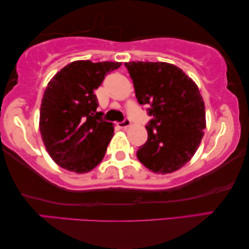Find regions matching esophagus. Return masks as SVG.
<instances>
[{
	"label": "esophagus",
	"instance_id": "34e87169",
	"mask_svg": "<svg viewBox=\"0 0 249 249\" xmlns=\"http://www.w3.org/2000/svg\"><path fill=\"white\" fill-rule=\"evenodd\" d=\"M130 124H131V121H130L129 118H124V119L122 121L118 122V127H119V128H127V127H129Z\"/></svg>",
	"mask_w": 249,
	"mask_h": 249
}]
</instances>
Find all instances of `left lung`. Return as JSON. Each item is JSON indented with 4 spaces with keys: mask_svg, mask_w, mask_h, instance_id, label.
<instances>
[{
    "mask_svg": "<svg viewBox=\"0 0 249 249\" xmlns=\"http://www.w3.org/2000/svg\"><path fill=\"white\" fill-rule=\"evenodd\" d=\"M138 103L152 119L137 157L156 173L177 171L196 152L205 129V106L196 84L181 68L162 62L124 63Z\"/></svg>",
    "mask_w": 249,
    "mask_h": 249,
    "instance_id": "left-lung-1",
    "label": "left lung"
}]
</instances>
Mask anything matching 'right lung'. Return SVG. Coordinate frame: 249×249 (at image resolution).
Returning a JSON list of instances; mask_svg holds the SVG:
<instances>
[{
  "instance_id": "1",
  "label": "right lung",
  "mask_w": 249,
  "mask_h": 249,
  "mask_svg": "<svg viewBox=\"0 0 249 249\" xmlns=\"http://www.w3.org/2000/svg\"><path fill=\"white\" fill-rule=\"evenodd\" d=\"M117 62L77 60L57 72L45 89L39 131L57 164L76 173L91 171L103 160L113 136V124L97 111L95 90Z\"/></svg>"
}]
</instances>
